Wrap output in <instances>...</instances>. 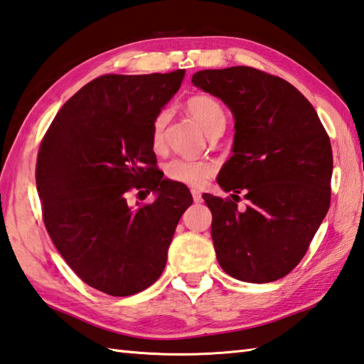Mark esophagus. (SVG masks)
<instances>
[{"mask_svg": "<svg viewBox=\"0 0 364 364\" xmlns=\"http://www.w3.org/2000/svg\"><path fill=\"white\" fill-rule=\"evenodd\" d=\"M191 196H193L195 203H201L203 201V195L200 190H191Z\"/></svg>", "mask_w": 364, "mask_h": 364, "instance_id": "34e87169", "label": "esophagus"}]
</instances>
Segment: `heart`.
<instances>
[{
	"mask_svg": "<svg viewBox=\"0 0 364 364\" xmlns=\"http://www.w3.org/2000/svg\"><path fill=\"white\" fill-rule=\"evenodd\" d=\"M187 109L191 117L196 120L203 132L212 136L220 133L226 127V112L214 97L210 95H195L187 101ZM169 120L168 109H161L155 114L150 123V144L154 150H161L164 147V132ZM215 163L208 160H195V159H177L169 160L164 166V174L169 181L179 182L188 187H203L212 176L215 174Z\"/></svg>",
	"mask_w": 364,
	"mask_h": 364,
	"instance_id": "obj_1",
	"label": "heart"
}]
</instances>
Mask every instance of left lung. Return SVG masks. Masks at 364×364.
<instances>
[{"label": "left lung", "mask_w": 364, "mask_h": 364, "mask_svg": "<svg viewBox=\"0 0 364 364\" xmlns=\"http://www.w3.org/2000/svg\"><path fill=\"white\" fill-rule=\"evenodd\" d=\"M191 82L220 98L236 120L232 156L217 179L235 195H203L218 263L242 282L282 279L330 209V136L304 95L274 74L232 66L198 71ZM239 193L250 201L244 211Z\"/></svg>", "instance_id": "obj_1"}]
</instances>
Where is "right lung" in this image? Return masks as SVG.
<instances>
[{"label": "right lung", "instance_id": "right-lung-1", "mask_svg": "<svg viewBox=\"0 0 364 364\" xmlns=\"http://www.w3.org/2000/svg\"><path fill=\"white\" fill-rule=\"evenodd\" d=\"M185 70L105 74L68 100L41 141L36 187L52 242L71 269L111 296L152 285L188 188L161 179L150 144L155 114L179 90ZM133 189L155 191L154 203L129 208Z\"/></svg>", "mask_w": 364, "mask_h": 364}]
</instances>
